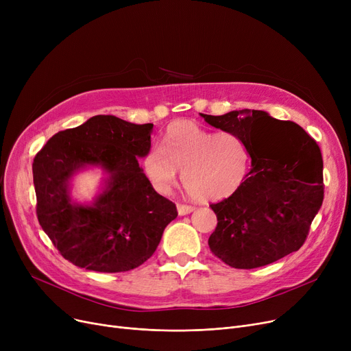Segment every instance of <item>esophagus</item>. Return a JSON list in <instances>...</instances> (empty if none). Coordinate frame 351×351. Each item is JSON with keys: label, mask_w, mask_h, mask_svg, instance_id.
I'll use <instances>...</instances> for the list:
<instances>
[{"label": "esophagus", "mask_w": 351, "mask_h": 351, "mask_svg": "<svg viewBox=\"0 0 351 351\" xmlns=\"http://www.w3.org/2000/svg\"><path fill=\"white\" fill-rule=\"evenodd\" d=\"M195 208L191 206V205H183V204H178V213L179 216H185V215H189L191 212H193Z\"/></svg>", "instance_id": "esophagus-1"}]
</instances>
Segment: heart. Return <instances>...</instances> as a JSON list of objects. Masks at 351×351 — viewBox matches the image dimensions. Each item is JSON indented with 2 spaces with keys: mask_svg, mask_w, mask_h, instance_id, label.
<instances>
[{
  "mask_svg": "<svg viewBox=\"0 0 351 351\" xmlns=\"http://www.w3.org/2000/svg\"><path fill=\"white\" fill-rule=\"evenodd\" d=\"M143 158V171L152 188L166 195L176 185L179 171L183 185L197 200L230 196L246 179L250 162L247 143L233 132H216L192 121L172 122Z\"/></svg>",
  "mask_w": 351,
  "mask_h": 351,
  "instance_id": "b5f03b06",
  "label": "heart"
}]
</instances>
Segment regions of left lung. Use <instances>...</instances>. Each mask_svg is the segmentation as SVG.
I'll list each match as a JSON object with an SVG mask.
<instances>
[{"mask_svg": "<svg viewBox=\"0 0 351 351\" xmlns=\"http://www.w3.org/2000/svg\"><path fill=\"white\" fill-rule=\"evenodd\" d=\"M202 118L247 143L252 169L242 186L210 205L217 226L209 247L234 269L270 265L299 250L324 197L320 147L303 128L242 109Z\"/></svg>", "mask_w": 351, "mask_h": 351, "instance_id": "1", "label": "left lung"}]
</instances>
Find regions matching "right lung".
<instances>
[{"instance_id": "right-lung-1", "label": "right lung", "mask_w": 351, "mask_h": 351, "mask_svg": "<svg viewBox=\"0 0 351 351\" xmlns=\"http://www.w3.org/2000/svg\"><path fill=\"white\" fill-rule=\"evenodd\" d=\"M152 128L97 115L55 134L35 155L38 222L72 265L102 273L132 270L154 254L178 216L173 202L156 193L138 162L151 149ZM86 165H101L108 178L90 206H80L69 196V182Z\"/></svg>"}]
</instances>
